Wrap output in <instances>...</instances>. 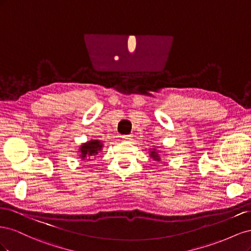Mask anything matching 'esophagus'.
Segmentation results:
<instances>
[{
    "label": "esophagus",
    "instance_id": "1",
    "mask_svg": "<svg viewBox=\"0 0 251 251\" xmlns=\"http://www.w3.org/2000/svg\"><path fill=\"white\" fill-rule=\"evenodd\" d=\"M123 139H125L126 141H130V140H132V136L131 135H124Z\"/></svg>",
    "mask_w": 251,
    "mask_h": 251
}]
</instances>
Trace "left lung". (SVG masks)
I'll return each instance as SVG.
<instances>
[{
    "label": "left lung",
    "instance_id": "1",
    "mask_svg": "<svg viewBox=\"0 0 251 251\" xmlns=\"http://www.w3.org/2000/svg\"><path fill=\"white\" fill-rule=\"evenodd\" d=\"M159 147H154L153 149H151V151H150V157L153 159V160H155V161H160L161 160V158H160V151H159L157 149H158Z\"/></svg>",
    "mask_w": 251,
    "mask_h": 251
}]
</instances>
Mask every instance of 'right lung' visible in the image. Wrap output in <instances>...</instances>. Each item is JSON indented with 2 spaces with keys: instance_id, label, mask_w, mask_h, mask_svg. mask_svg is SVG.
I'll return each mask as SVG.
<instances>
[{
  "instance_id": "1",
  "label": "right lung",
  "mask_w": 251,
  "mask_h": 251,
  "mask_svg": "<svg viewBox=\"0 0 251 251\" xmlns=\"http://www.w3.org/2000/svg\"><path fill=\"white\" fill-rule=\"evenodd\" d=\"M103 148V143L100 140L91 139L85 143H82L78 150V156L82 161L93 160L92 158H96L98 153H100Z\"/></svg>"
}]
</instances>
